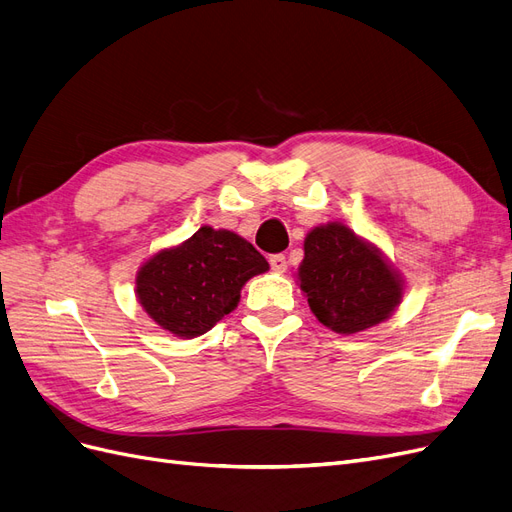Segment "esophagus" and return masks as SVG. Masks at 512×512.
<instances>
[{
    "label": "esophagus",
    "instance_id": "34e87169",
    "mask_svg": "<svg viewBox=\"0 0 512 512\" xmlns=\"http://www.w3.org/2000/svg\"><path fill=\"white\" fill-rule=\"evenodd\" d=\"M269 262H271V269L277 271V273H284L288 269V260H286L284 254H273L269 258Z\"/></svg>",
    "mask_w": 512,
    "mask_h": 512
}]
</instances>
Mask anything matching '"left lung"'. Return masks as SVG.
<instances>
[{
  "mask_svg": "<svg viewBox=\"0 0 512 512\" xmlns=\"http://www.w3.org/2000/svg\"><path fill=\"white\" fill-rule=\"evenodd\" d=\"M297 277L314 316L339 335H354L391 318L404 297V277L380 247L342 222L307 232Z\"/></svg>",
  "mask_w": 512,
  "mask_h": 512,
  "instance_id": "obj_1",
  "label": "left lung"
}]
</instances>
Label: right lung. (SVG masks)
<instances>
[{
    "instance_id": "add662e5",
    "label": "right lung",
    "mask_w": 512,
    "mask_h": 512,
    "mask_svg": "<svg viewBox=\"0 0 512 512\" xmlns=\"http://www.w3.org/2000/svg\"><path fill=\"white\" fill-rule=\"evenodd\" d=\"M269 271L256 247L232 230L200 226L190 239L164 247L136 273V299L160 329L192 339L237 307L241 288Z\"/></svg>"
}]
</instances>
